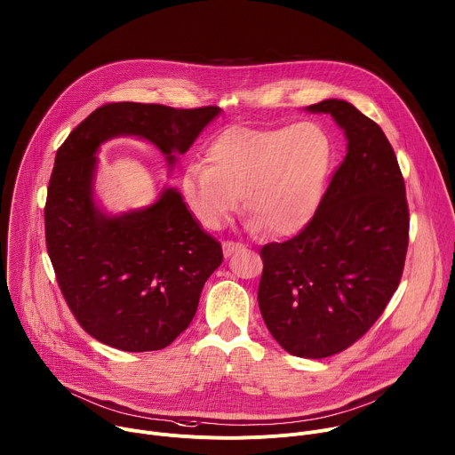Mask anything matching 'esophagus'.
<instances>
[{
    "instance_id": "34e87169",
    "label": "esophagus",
    "mask_w": 455,
    "mask_h": 455,
    "mask_svg": "<svg viewBox=\"0 0 455 455\" xmlns=\"http://www.w3.org/2000/svg\"><path fill=\"white\" fill-rule=\"evenodd\" d=\"M244 248V244H241V243H234V241H225L223 243V253H225V257H230L234 251H239V250H243Z\"/></svg>"
}]
</instances>
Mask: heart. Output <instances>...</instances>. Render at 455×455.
<instances>
[{
	"label": "heart",
	"mask_w": 455,
	"mask_h": 455,
	"mask_svg": "<svg viewBox=\"0 0 455 455\" xmlns=\"http://www.w3.org/2000/svg\"><path fill=\"white\" fill-rule=\"evenodd\" d=\"M333 158V142L315 122L283 127H230L181 178L183 198L205 228H223L239 207L248 228L275 237L299 234L315 218Z\"/></svg>",
	"instance_id": "b5f03b06"
}]
</instances>
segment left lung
<instances>
[{
	"label": "left lung",
	"mask_w": 455,
	"mask_h": 455,
	"mask_svg": "<svg viewBox=\"0 0 455 455\" xmlns=\"http://www.w3.org/2000/svg\"><path fill=\"white\" fill-rule=\"evenodd\" d=\"M342 129L346 158L307 227L263 246L257 300L290 355L326 358L355 344L395 295L409 244L403 176L381 127L351 102L307 106Z\"/></svg>",
	"instance_id": "1"
}]
</instances>
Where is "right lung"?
Masks as SVG:
<instances>
[{
    "label": "right lung",
    "instance_id": "right-lung-1",
    "mask_svg": "<svg viewBox=\"0 0 455 455\" xmlns=\"http://www.w3.org/2000/svg\"><path fill=\"white\" fill-rule=\"evenodd\" d=\"M218 106L174 109L113 102L97 108L57 149L44 207V234L59 288L86 333L127 351H158L196 315L205 281L223 261L174 187L148 207L108 212L95 196L100 146L116 137L148 140L169 172Z\"/></svg>",
    "mask_w": 455,
    "mask_h": 455
}]
</instances>
